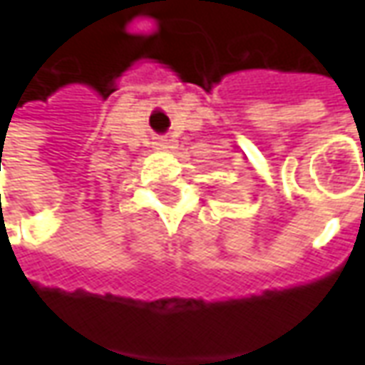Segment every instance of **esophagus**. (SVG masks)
<instances>
[{
	"instance_id": "obj_1",
	"label": "esophagus",
	"mask_w": 365,
	"mask_h": 365,
	"mask_svg": "<svg viewBox=\"0 0 365 365\" xmlns=\"http://www.w3.org/2000/svg\"><path fill=\"white\" fill-rule=\"evenodd\" d=\"M154 148H158V150H166V148H170V143H168V138H164V136L156 138V143H154Z\"/></svg>"
}]
</instances>
